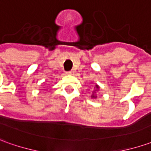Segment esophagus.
Instances as JSON below:
<instances>
[{"label": "esophagus", "mask_w": 151, "mask_h": 151, "mask_svg": "<svg viewBox=\"0 0 151 151\" xmlns=\"http://www.w3.org/2000/svg\"><path fill=\"white\" fill-rule=\"evenodd\" d=\"M73 73H73V71H70V72H67V73H66V74H67V75H73Z\"/></svg>", "instance_id": "obj_1"}]
</instances>
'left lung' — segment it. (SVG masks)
<instances>
[{"instance_id": "obj_1", "label": "left lung", "mask_w": 151, "mask_h": 151, "mask_svg": "<svg viewBox=\"0 0 151 151\" xmlns=\"http://www.w3.org/2000/svg\"><path fill=\"white\" fill-rule=\"evenodd\" d=\"M98 90H99V86L98 84H95V87H94V90H93V94H92L91 98L93 99H96L97 95H96V92Z\"/></svg>"}]
</instances>
